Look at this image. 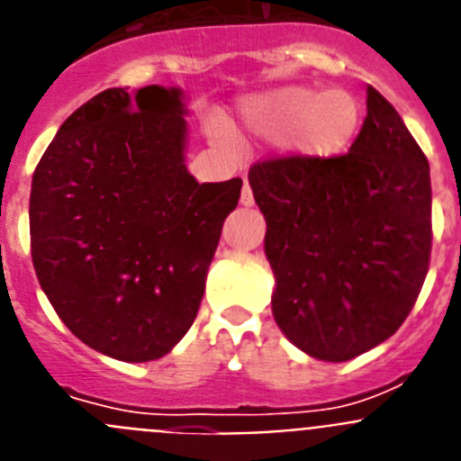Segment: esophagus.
Returning <instances> with one entry per match:
<instances>
[{
    "instance_id": "34e87169",
    "label": "esophagus",
    "mask_w": 461,
    "mask_h": 461,
    "mask_svg": "<svg viewBox=\"0 0 461 461\" xmlns=\"http://www.w3.org/2000/svg\"><path fill=\"white\" fill-rule=\"evenodd\" d=\"M240 203H242L244 207H251V205H254V194H251V186H249V182H247V180H244L242 195H240Z\"/></svg>"
}]
</instances>
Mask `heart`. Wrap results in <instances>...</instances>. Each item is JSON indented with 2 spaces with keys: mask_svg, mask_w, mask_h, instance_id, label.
Returning <instances> with one entry per match:
<instances>
[{
  "mask_svg": "<svg viewBox=\"0 0 461 461\" xmlns=\"http://www.w3.org/2000/svg\"><path fill=\"white\" fill-rule=\"evenodd\" d=\"M244 124L266 138L288 136V148L307 158H335L360 131V101L348 89L291 85L242 105Z\"/></svg>",
  "mask_w": 461,
  "mask_h": 461,
  "instance_id": "1",
  "label": "heart"
}]
</instances>
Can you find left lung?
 <instances>
[{"label": "left lung", "instance_id": "8db88e82", "mask_svg": "<svg viewBox=\"0 0 461 461\" xmlns=\"http://www.w3.org/2000/svg\"><path fill=\"white\" fill-rule=\"evenodd\" d=\"M267 221L279 330L307 356L346 362L404 323L431 254L429 164L397 110L367 87L348 154L249 168Z\"/></svg>", "mask_w": 461, "mask_h": 461}]
</instances>
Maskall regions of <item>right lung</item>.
I'll return each instance as SVG.
<instances>
[{
	"label": "right lung",
	"mask_w": 461,
	"mask_h": 461,
	"mask_svg": "<svg viewBox=\"0 0 461 461\" xmlns=\"http://www.w3.org/2000/svg\"><path fill=\"white\" fill-rule=\"evenodd\" d=\"M126 89L80 105L41 157L32 260L73 335L115 360L148 362L194 323L242 180L198 185L186 170L182 89Z\"/></svg>",
	"instance_id": "1"
}]
</instances>
